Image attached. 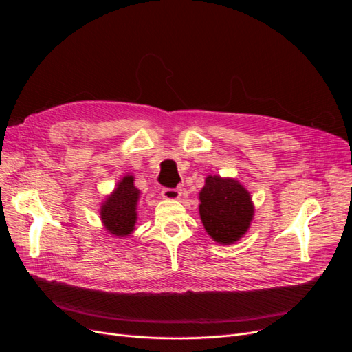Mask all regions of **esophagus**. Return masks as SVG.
<instances>
[{
	"instance_id": "esophagus-1",
	"label": "esophagus",
	"mask_w": 352,
	"mask_h": 352,
	"mask_svg": "<svg viewBox=\"0 0 352 352\" xmlns=\"http://www.w3.org/2000/svg\"><path fill=\"white\" fill-rule=\"evenodd\" d=\"M162 197L164 199H168V201H175V199H179L180 197H182V192H180V189H170V188H164L162 190Z\"/></svg>"
}]
</instances>
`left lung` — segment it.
<instances>
[{"mask_svg": "<svg viewBox=\"0 0 352 352\" xmlns=\"http://www.w3.org/2000/svg\"><path fill=\"white\" fill-rule=\"evenodd\" d=\"M199 202L201 221L214 242L235 243L248 232L255 208L248 189L236 179L207 176Z\"/></svg>", "mask_w": 352, "mask_h": 352, "instance_id": "8db88e82", "label": "left lung"}]
</instances>
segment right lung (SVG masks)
Here are the masks:
<instances>
[{
  "label": "right lung",
  "instance_id": "right-lung-1",
  "mask_svg": "<svg viewBox=\"0 0 352 352\" xmlns=\"http://www.w3.org/2000/svg\"><path fill=\"white\" fill-rule=\"evenodd\" d=\"M133 182V175L123 176L100 207V219L104 229L116 238H126L135 230L138 220L136 207L141 190Z\"/></svg>",
  "mask_w": 352,
  "mask_h": 352
}]
</instances>
